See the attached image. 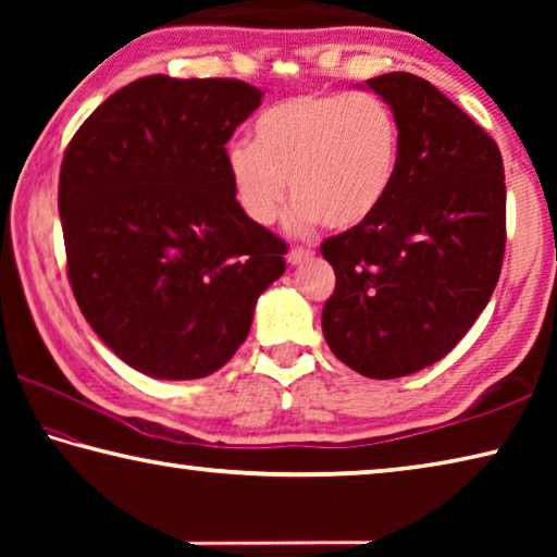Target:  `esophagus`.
I'll return each mask as SVG.
<instances>
[{"instance_id": "1", "label": "esophagus", "mask_w": 557, "mask_h": 557, "mask_svg": "<svg viewBox=\"0 0 557 557\" xmlns=\"http://www.w3.org/2000/svg\"><path fill=\"white\" fill-rule=\"evenodd\" d=\"M312 258V250H307V248H292L289 252H287V262L289 265H299V262H305V260H309Z\"/></svg>"}]
</instances>
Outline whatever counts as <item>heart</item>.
<instances>
[{"label":"heart","mask_w":557,"mask_h":557,"mask_svg":"<svg viewBox=\"0 0 557 557\" xmlns=\"http://www.w3.org/2000/svg\"><path fill=\"white\" fill-rule=\"evenodd\" d=\"M395 112L371 92H305L256 120V143L223 149L233 196L245 219L270 225L289 191V225L322 223L334 233L363 228L388 201L400 172Z\"/></svg>","instance_id":"heart-1"}]
</instances>
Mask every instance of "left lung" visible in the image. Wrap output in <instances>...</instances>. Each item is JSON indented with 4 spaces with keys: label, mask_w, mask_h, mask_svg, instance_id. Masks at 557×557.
Returning a JSON list of instances; mask_svg holds the SVG:
<instances>
[{
    "label": "left lung",
    "mask_w": 557,
    "mask_h": 557,
    "mask_svg": "<svg viewBox=\"0 0 557 557\" xmlns=\"http://www.w3.org/2000/svg\"><path fill=\"white\" fill-rule=\"evenodd\" d=\"M395 112L403 159L363 228L322 243L336 272L329 348L366 379H400L455 348L492 299L506 248L502 152L465 110L412 73L366 81Z\"/></svg>",
    "instance_id": "8db88e82"
}]
</instances>
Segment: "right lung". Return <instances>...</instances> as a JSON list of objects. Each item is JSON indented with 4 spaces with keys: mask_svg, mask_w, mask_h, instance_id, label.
Returning a JSON list of instances; mask_svg holds the SVG:
<instances>
[{
    "mask_svg": "<svg viewBox=\"0 0 557 557\" xmlns=\"http://www.w3.org/2000/svg\"><path fill=\"white\" fill-rule=\"evenodd\" d=\"M260 100L233 78L147 75L102 102L63 154L75 301L102 344L152 379L228 363L285 272L287 245L245 219L223 162Z\"/></svg>",
    "mask_w": 557,
    "mask_h": 557,
    "instance_id": "right-lung-1",
    "label": "right lung"
}]
</instances>
